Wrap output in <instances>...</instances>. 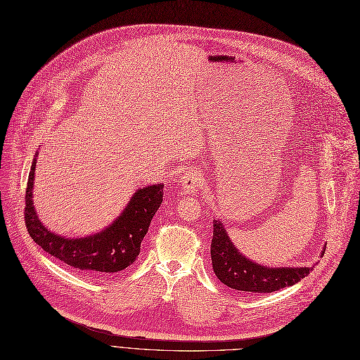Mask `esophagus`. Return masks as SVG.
Listing matches in <instances>:
<instances>
[{"mask_svg":"<svg viewBox=\"0 0 360 360\" xmlns=\"http://www.w3.org/2000/svg\"><path fill=\"white\" fill-rule=\"evenodd\" d=\"M202 183V174L198 168H191L180 179V186L184 192H195Z\"/></svg>","mask_w":360,"mask_h":360,"instance_id":"34e87169","label":"esophagus"}]
</instances>
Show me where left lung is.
Masks as SVG:
<instances>
[{
  "label": "left lung",
  "instance_id": "obj_1",
  "mask_svg": "<svg viewBox=\"0 0 360 360\" xmlns=\"http://www.w3.org/2000/svg\"><path fill=\"white\" fill-rule=\"evenodd\" d=\"M325 253V246L321 258ZM212 269L217 278L242 293H272L299 283L315 266H265L246 258L231 242L222 221L214 219L211 243Z\"/></svg>",
  "mask_w": 360,
  "mask_h": 360
}]
</instances>
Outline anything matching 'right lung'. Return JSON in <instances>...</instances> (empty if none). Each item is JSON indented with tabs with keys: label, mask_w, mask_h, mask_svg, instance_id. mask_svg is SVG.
Returning <instances> with one entry per match:
<instances>
[{
	"label": "right lung",
	"mask_w": 360,
	"mask_h": 360,
	"mask_svg": "<svg viewBox=\"0 0 360 360\" xmlns=\"http://www.w3.org/2000/svg\"><path fill=\"white\" fill-rule=\"evenodd\" d=\"M35 169L37 158H33L27 179L25 218L27 231L35 243L64 264L96 276L120 272L136 261L150 219L161 207L162 183L136 191L122 214L101 231L84 237H65L48 230L38 217L33 205Z\"/></svg>",
	"instance_id": "1"
}]
</instances>
